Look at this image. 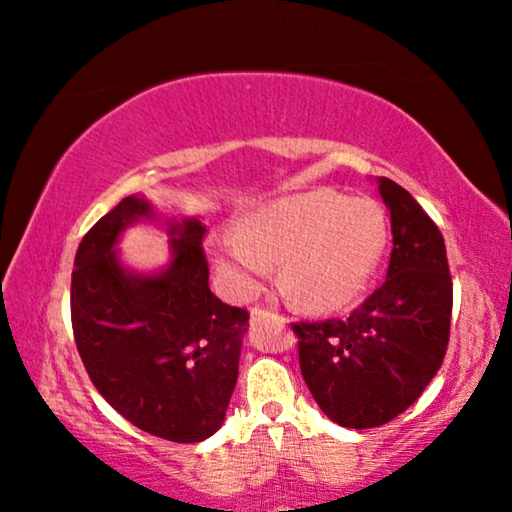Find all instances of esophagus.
<instances>
[{
	"label": "esophagus",
	"mask_w": 512,
	"mask_h": 512,
	"mask_svg": "<svg viewBox=\"0 0 512 512\" xmlns=\"http://www.w3.org/2000/svg\"><path fill=\"white\" fill-rule=\"evenodd\" d=\"M270 319H279V314L265 310V307H254V310H251V324H261V321Z\"/></svg>",
	"instance_id": "1"
}]
</instances>
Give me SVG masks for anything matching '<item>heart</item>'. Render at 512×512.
Here are the masks:
<instances>
[{
    "mask_svg": "<svg viewBox=\"0 0 512 512\" xmlns=\"http://www.w3.org/2000/svg\"><path fill=\"white\" fill-rule=\"evenodd\" d=\"M389 221L375 200L333 188H310L263 202L237 230L207 240L216 275L237 298H251L279 263V284L293 303L314 312L352 305L380 268Z\"/></svg>",
    "mask_w": 512,
    "mask_h": 512,
    "instance_id": "heart-1",
    "label": "heart"
}]
</instances>
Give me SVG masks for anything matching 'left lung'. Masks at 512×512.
I'll list each match as a JSON object with an SVG mask.
<instances>
[{
	"mask_svg": "<svg viewBox=\"0 0 512 512\" xmlns=\"http://www.w3.org/2000/svg\"><path fill=\"white\" fill-rule=\"evenodd\" d=\"M377 188L394 235L384 284L347 319L293 324L307 389L324 415L347 429H373L408 410L450 342L452 277L443 235L396 181L380 177Z\"/></svg>",
	"mask_w": 512,
	"mask_h": 512,
	"instance_id": "obj_1",
	"label": "left lung"
}]
</instances>
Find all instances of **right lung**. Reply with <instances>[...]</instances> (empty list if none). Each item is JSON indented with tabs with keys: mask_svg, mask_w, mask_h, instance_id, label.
Instances as JSON below:
<instances>
[{
	"mask_svg": "<svg viewBox=\"0 0 512 512\" xmlns=\"http://www.w3.org/2000/svg\"><path fill=\"white\" fill-rule=\"evenodd\" d=\"M160 220L171 235L163 271L125 269L122 230ZM198 219H163L128 195L88 230L72 272V326L83 366L116 412L151 436L200 443L221 429L240 370L249 312L209 291Z\"/></svg>",
	"mask_w": 512,
	"mask_h": 512,
	"instance_id": "obj_1",
	"label": "right lung"
}]
</instances>
